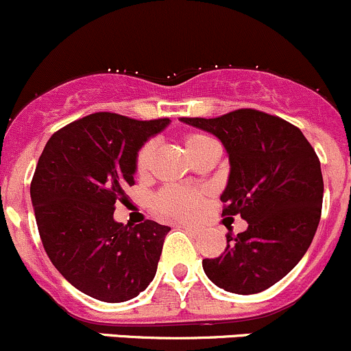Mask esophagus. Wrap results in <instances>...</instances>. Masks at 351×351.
I'll list each match as a JSON object with an SVG mask.
<instances>
[{
	"label": "esophagus",
	"instance_id": "obj_1",
	"mask_svg": "<svg viewBox=\"0 0 351 351\" xmlns=\"http://www.w3.org/2000/svg\"><path fill=\"white\" fill-rule=\"evenodd\" d=\"M178 227H180V228H183V230H186L188 234H190V235H198V234H200V228H198V227H195V225L180 223Z\"/></svg>",
	"mask_w": 351,
	"mask_h": 351
}]
</instances>
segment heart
Instances as JSON below:
<instances>
[{"label":"heart","mask_w":351,"mask_h":351,"mask_svg":"<svg viewBox=\"0 0 351 351\" xmlns=\"http://www.w3.org/2000/svg\"><path fill=\"white\" fill-rule=\"evenodd\" d=\"M183 146L188 158H193L205 147L215 146V143L205 134H188L183 139ZM154 147L151 143H146L139 149L138 160H136V169L139 175H145L149 168L151 160H153ZM204 204V193L197 190H186V188H165L154 198V206L161 215L176 217V219H191L197 215Z\"/></svg>","instance_id":"1"}]
</instances>
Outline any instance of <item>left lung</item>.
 I'll return each instance as SVG.
<instances>
[{
  "label": "left lung",
  "instance_id": "1",
  "mask_svg": "<svg viewBox=\"0 0 351 351\" xmlns=\"http://www.w3.org/2000/svg\"><path fill=\"white\" fill-rule=\"evenodd\" d=\"M182 123L220 139L228 154L223 215H241L247 230L232 237L204 271L220 289L256 294L281 281L302 259L318 228L322 165L304 134L287 121L254 109Z\"/></svg>",
  "mask_w": 351,
  "mask_h": 351
}]
</instances>
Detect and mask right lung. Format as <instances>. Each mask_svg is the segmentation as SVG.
Here are the masks:
<instances>
[{"mask_svg": "<svg viewBox=\"0 0 351 351\" xmlns=\"http://www.w3.org/2000/svg\"><path fill=\"white\" fill-rule=\"evenodd\" d=\"M169 123L95 112L43 147L29 188L40 239L57 271L94 300L129 301L156 276L169 227L124 225L114 210L134 185L139 149Z\"/></svg>", "mask_w": 351, "mask_h": 351, "instance_id": "add662e5", "label": "right lung"}]
</instances>
